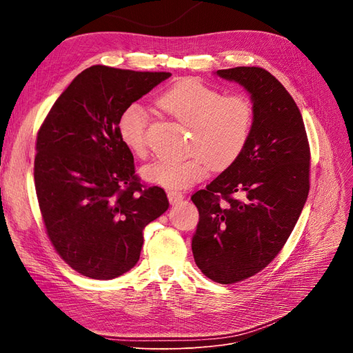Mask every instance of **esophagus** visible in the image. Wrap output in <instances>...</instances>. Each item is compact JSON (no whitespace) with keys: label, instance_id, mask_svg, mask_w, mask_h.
<instances>
[{"label":"esophagus","instance_id":"obj_1","mask_svg":"<svg viewBox=\"0 0 353 353\" xmlns=\"http://www.w3.org/2000/svg\"><path fill=\"white\" fill-rule=\"evenodd\" d=\"M167 197H169V201L172 205H179V203L184 199V196L180 192H169L167 193Z\"/></svg>","mask_w":353,"mask_h":353}]
</instances>
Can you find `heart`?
Instances as JSON below:
<instances>
[{
	"label": "heart",
	"instance_id": "heart-1",
	"mask_svg": "<svg viewBox=\"0 0 353 353\" xmlns=\"http://www.w3.org/2000/svg\"><path fill=\"white\" fill-rule=\"evenodd\" d=\"M157 104L190 128L184 145L189 156L144 165V180L169 190L188 189L212 170H225L242 156L252 136L254 110L243 94H228L193 79L176 83ZM123 144L137 159L148 154V116L139 104L125 107L117 121Z\"/></svg>",
	"mask_w": 353,
	"mask_h": 353
}]
</instances>
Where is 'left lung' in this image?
<instances>
[{
  "instance_id": "obj_1",
  "label": "left lung",
  "mask_w": 353,
  "mask_h": 353,
  "mask_svg": "<svg viewBox=\"0 0 353 353\" xmlns=\"http://www.w3.org/2000/svg\"><path fill=\"white\" fill-rule=\"evenodd\" d=\"M217 76L250 92L254 124L242 156L192 196L200 216L192 250L203 274L232 285L285 246L309 194L310 147L298 105L269 71L234 67Z\"/></svg>"
}]
</instances>
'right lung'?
I'll return each instance as SVG.
<instances>
[{"label":"right lung","mask_w":353,"mask_h":353,"mask_svg":"<svg viewBox=\"0 0 353 353\" xmlns=\"http://www.w3.org/2000/svg\"><path fill=\"white\" fill-rule=\"evenodd\" d=\"M170 76L85 68L37 133L34 184L46 233L63 261L90 279H114L132 269L143 229L169 209L165 192L136 174L117 121L125 107Z\"/></svg>","instance_id":"add662e5"}]
</instances>
